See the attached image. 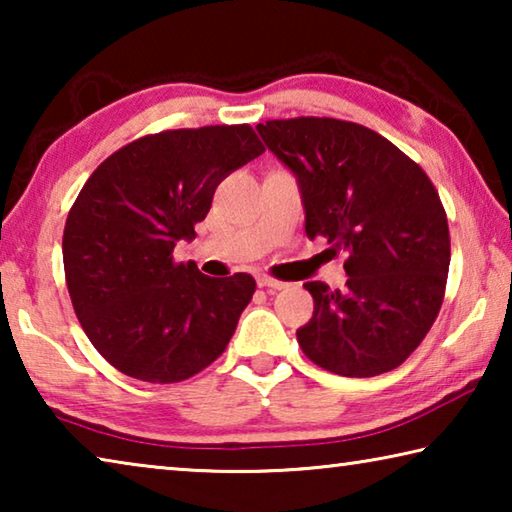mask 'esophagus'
I'll list each match as a JSON object with an SVG mask.
<instances>
[{"label": "esophagus", "instance_id": "obj_1", "mask_svg": "<svg viewBox=\"0 0 512 512\" xmlns=\"http://www.w3.org/2000/svg\"><path fill=\"white\" fill-rule=\"evenodd\" d=\"M257 284H259V287H262V289H275V291H280V289L287 287V282L275 280V277H271V275L257 277Z\"/></svg>", "mask_w": 512, "mask_h": 512}]
</instances>
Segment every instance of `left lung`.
Here are the masks:
<instances>
[{
	"label": "left lung",
	"mask_w": 512,
	"mask_h": 512,
	"mask_svg": "<svg viewBox=\"0 0 512 512\" xmlns=\"http://www.w3.org/2000/svg\"><path fill=\"white\" fill-rule=\"evenodd\" d=\"M268 149L296 173L309 239L345 253V289L307 282L314 316L302 352L334 375L375 377L409 359L443 307L447 214L418 162L386 137L332 117L257 124Z\"/></svg>",
	"instance_id": "1"
}]
</instances>
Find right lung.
<instances>
[{"mask_svg":"<svg viewBox=\"0 0 512 512\" xmlns=\"http://www.w3.org/2000/svg\"><path fill=\"white\" fill-rule=\"evenodd\" d=\"M262 153L248 124L178 128L121 146L94 169L67 214L63 264L76 318L110 366L176 384L228 348L253 275L207 277L173 248L196 237L221 180Z\"/></svg>","mask_w":512,"mask_h":512,"instance_id":"obj_1","label":"right lung"}]
</instances>
